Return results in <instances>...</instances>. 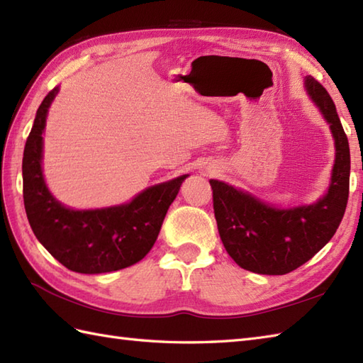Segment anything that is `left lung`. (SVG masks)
I'll return each instance as SVG.
<instances>
[{"label":"left lung","instance_id":"1","mask_svg":"<svg viewBox=\"0 0 363 363\" xmlns=\"http://www.w3.org/2000/svg\"><path fill=\"white\" fill-rule=\"evenodd\" d=\"M304 86L335 140L328 194L315 204L277 209L226 182L209 181L221 242L235 264L252 273L287 274L311 260L334 237L348 203V137L328 90L312 76H306Z\"/></svg>","mask_w":363,"mask_h":363}]
</instances>
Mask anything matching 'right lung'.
<instances>
[{
  "instance_id": "obj_1",
  "label": "right lung",
  "mask_w": 363,
  "mask_h": 363,
  "mask_svg": "<svg viewBox=\"0 0 363 363\" xmlns=\"http://www.w3.org/2000/svg\"><path fill=\"white\" fill-rule=\"evenodd\" d=\"M54 87L38 106L23 152V199L37 240L76 273L117 272L142 260L152 248L169 204L189 174L157 184L133 201L95 211H73L56 201L42 173L46 115L57 95Z\"/></svg>"
}]
</instances>
